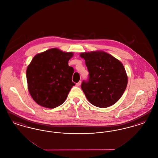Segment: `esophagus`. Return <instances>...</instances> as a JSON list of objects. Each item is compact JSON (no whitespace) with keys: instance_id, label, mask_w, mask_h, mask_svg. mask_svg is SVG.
<instances>
[{"instance_id":"esophagus-1","label":"esophagus","mask_w":158,"mask_h":158,"mask_svg":"<svg viewBox=\"0 0 158 158\" xmlns=\"http://www.w3.org/2000/svg\"><path fill=\"white\" fill-rule=\"evenodd\" d=\"M81 81H79V82L76 83V85L77 86H79L81 85Z\"/></svg>"}]
</instances>
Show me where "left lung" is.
<instances>
[{
    "label": "left lung",
    "instance_id": "8db88e82",
    "mask_svg": "<svg viewBox=\"0 0 158 158\" xmlns=\"http://www.w3.org/2000/svg\"><path fill=\"white\" fill-rule=\"evenodd\" d=\"M89 72L81 85L91 104L99 108L114 105L121 97L127 85V76L120 61L104 52L83 53Z\"/></svg>",
    "mask_w": 158,
    "mask_h": 158
}]
</instances>
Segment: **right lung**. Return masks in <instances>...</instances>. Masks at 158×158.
<instances>
[{
	"instance_id": "1",
	"label": "right lung",
	"mask_w": 158,
	"mask_h": 158,
	"mask_svg": "<svg viewBox=\"0 0 158 158\" xmlns=\"http://www.w3.org/2000/svg\"><path fill=\"white\" fill-rule=\"evenodd\" d=\"M73 53L52 48L38 54L27 70L28 90L33 99L42 106L54 108L66 100L75 83L74 69L68 65Z\"/></svg>"
}]
</instances>
